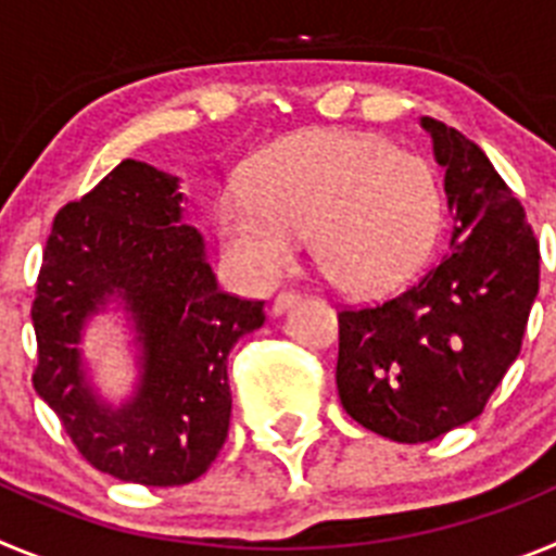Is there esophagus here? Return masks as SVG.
I'll return each mask as SVG.
<instances>
[{
    "label": "esophagus",
    "mask_w": 556,
    "mask_h": 556,
    "mask_svg": "<svg viewBox=\"0 0 556 556\" xmlns=\"http://www.w3.org/2000/svg\"><path fill=\"white\" fill-rule=\"evenodd\" d=\"M298 298H301V294H298V292H281V294H278V298H275V301H273V314H275V317H281V314L287 312L289 306H294V303H298Z\"/></svg>",
    "instance_id": "1"
}]
</instances>
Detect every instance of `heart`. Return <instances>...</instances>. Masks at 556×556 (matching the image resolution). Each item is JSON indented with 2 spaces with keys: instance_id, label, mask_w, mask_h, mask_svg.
<instances>
[{
  "instance_id": "heart-1",
  "label": "heart",
  "mask_w": 556,
  "mask_h": 556,
  "mask_svg": "<svg viewBox=\"0 0 556 556\" xmlns=\"http://www.w3.org/2000/svg\"><path fill=\"white\" fill-rule=\"evenodd\" d=\"M230 267L269 287L312 233L314 258L342 292L376 298L424 267L443 223L434 166L378 136L308 130L253 161L248 186L214 203Z\"/></svg>"
}]
</instances>
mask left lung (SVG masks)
I'll use <instances>...</instances> for the list:
<instances>
[{"mask_svg": "<svg viewBox=\"0 0 556 556\" xmlns=\"http://www.w3.org/2000/svg\"><path fill=\"white\" fill-rule=\"evenodd\" d=\"M445 169L451 250L415 287L339 312L337 390L348 415L395 443H429L481 415L520 353L540 287L523 205L479 144L424 116Z\"/></svg>", "mask_w": 556, "mask_h": 556, "instance_id": "left-lung-1", "label": "left lung"}]
</instances>
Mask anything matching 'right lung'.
<instances>
[{"label":"right lung","mask_w":556,"mask_h":556,"mask_svg":"<svg viewBox=\"0 0 556 556\" xmlns=\"http://www.w3.org/2000/svg\"><path fill=\"white\" fill-rule=\"evenodd\" d=\"M180 205V178L122 161L58 211L33 303L36 392L97 470L147 488L189 484L217 459L228 353L264 326V301L217 287ZM111 307L126 314L140 367L122 405L99 395L79 351L87 323Z\"/></svg>","instance_id":"obj_1"}]
</instances>
